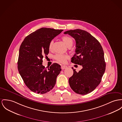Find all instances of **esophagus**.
<instances>
[{
    "mask_svg": "<svg viewBox=\"0 0 122 122\" xmlns=\"http://www.w3.org/2000/svg\"><path fill=\"white\" fill-rule=\"evenodd\" d=\"M66 67H67V66H61V68L62 70H64V69H65L66 68Z\"/></svg>",
    "mask_w": 122,
    "mask_h": 122,
    "instance_id": "esophagus-1",
    "label": "esophagus"
}]
</instances>
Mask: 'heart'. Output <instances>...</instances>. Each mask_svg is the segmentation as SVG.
<instances>
[{"instance_id":"1","label":"heart","mask_w":122,"mask_h":122,"mask_svg":"<svg viewBox=\"0 0 122 122\" xmlns=\"http://www.w3.org/2000/svg\"><path fill=\"white\" fill-rule=\"evenodd\" d=\"M62 39L67 47L72 46L73 43V40L71 37L68 36H63L62 37ZM53 45V41H50L49 45V50H51L52 49ZM55 58L58 62L61 63H65L66 62L67 60L69 58V57L67 55L57 54L55 56Z\"/></svg>"}]
</instances>
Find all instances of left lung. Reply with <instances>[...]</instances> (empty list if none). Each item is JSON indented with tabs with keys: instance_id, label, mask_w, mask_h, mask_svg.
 <instances>
[{
	"instance_id": "obj_1",
	"label": "left lung",
	"mask_w": 122,
	"mask_h": 122,
	"mask_svg": "<svg viewBox=\"0 0 122 122\" xmlns=\"http://www.w3.org/2000/svg\"><path fill=\"white\" fill-rule=\"evenodd\" d=\"M64 34L69 35L76 41L75 54L71 62L83 67L78 73L72 68L73 74L69 79V85L76 93L87 94L97 87L105 73L103 49L99 42L85 30L76 29Z\"/></svg>"
}]
</instances>
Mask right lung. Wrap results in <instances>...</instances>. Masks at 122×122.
<instances>
[{
    "instance_id": "add662e5",
    "label": "right lung",
    "mask_w": 122,
    "mask_h": 122,
    "mask_svg": "<svg viewBox=\"0 0 122 122\" xmlns=\"http://www.w3.org/2000/svg\"><path fill=\"white\" fill-rule=\"evenodd\" d=\"M63 30L41 28L26 36L21 43L18 72L26 86L35 93H46L55 86L61 66L55 63L47 69L42 64V59L49 54L50 41Z\"/></svg>"
}]
</instances>
